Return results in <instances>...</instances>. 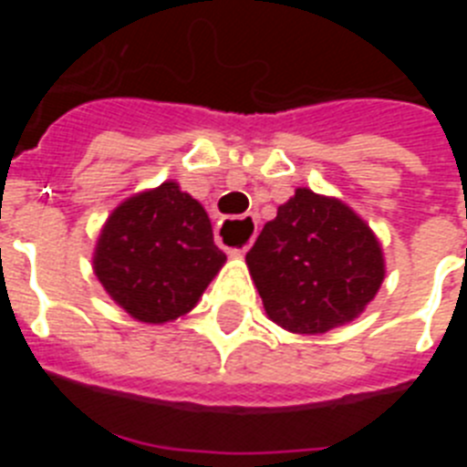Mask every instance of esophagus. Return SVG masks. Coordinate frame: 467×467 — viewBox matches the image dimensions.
<instances>
[{
  "label": "esophagus",
  "instance_id": "34e87169",
  "mask_svg": "<svg viewBox=\"0 0 467 467\" xmlns=\"http://www.w3.org/2000/svg\"><path fill=\"white\" fill-rule=\"evenodd\" d=\"M254 234H257V222L253 217H241V220H224L217 226V241L220 245L225 247V238L229 235H247L248 241L241 248H226L231 254H243L250 247V243L254 241Z\"/></svg>",
  "mask_w": 467,
  "mask_h": 467
}]
</instances>
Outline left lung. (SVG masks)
I'll list each match as a JSON object with an SVG mask.
<instances>
[{
	"label": "left lung",
	"mask_w": 467,
	"mask_h": 467,
	"mask_svg": "<svg viewBox=\"0 0 467 467\" xmlns=\"http://www.w3.org/2000/svg\"><path fill=\"white\" fill-rule=\"evenodd\" d=\"M245 262L269 320L292 334L353 323L386 278L369 224L339 198L306 187L278 205Z\"/></svg>",
	"instance_id": "obj_1"
}]
</instances>
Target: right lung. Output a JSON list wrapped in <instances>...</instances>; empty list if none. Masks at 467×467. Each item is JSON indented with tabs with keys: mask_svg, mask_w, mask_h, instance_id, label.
Segmentation results:
<instances>
[{
	"mask_svg": "<svg viewBox=\"0 0 467 467\" xmlns=\"http://www.w3.org/2000/svg\"><path fill=\"white\" fill-rule=\"evenodd\" d=\"M224 262L208 213L175 180L121 201L93 250V271L111 301L147 325L187 316Z\"/></svg>",
	"mask_w": 467,
	"mask_h": 467,
	"instance_id": "1",
	"label": "right lung"
}]
</instances>
